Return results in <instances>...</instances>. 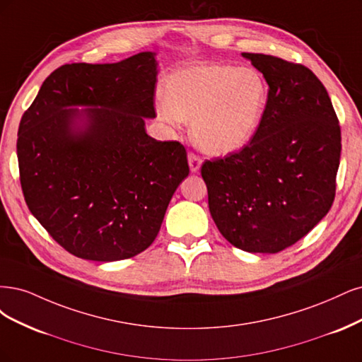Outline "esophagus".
Here are the masks:
<instances>
[{"label":"esophagus","instance_id":"34e87169","mask_svg":"<svg viewBox=\"0 0 362 362\" xmlns=\"http://www.w3.org/2000/svg\"><path fill=\"white\" fill-rule=\"evenodd\" d=\"M188 162H189V168L192 173H198V170H200L202 167V159L198 155L192 153V151H189L188 153Z\"/></svg>","mask_w":362,"mask_h":362}]
</instances>
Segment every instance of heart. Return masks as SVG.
Masks as SVG:
<instances>
[{"label":"heart","mask_w":362,"mask_h":362,"mask_svg":"<svg viewBox=\"0 0 362 362\" xmlns=\"http://www.w3.org/2000/svg\"><path fill=\"white\" fill-rule=\"evenodd\" d=\"M164 100L162 114L167 120H192L198 147L212 155H228L248 144L257 132L267 86L250 67L203 64L174 74Z\"/></svg>","instance_id":"obj_1"}]
</instances>
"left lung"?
Here are the masks:
<instances>
[{"mask_svg": "<svg viewBox=\"0 0 362 362\" xmlns=\"http://www.w3.org/2000/svg\"><path fill=\"white\" fill-rule=\"evenodd\" d=\"M266 79L267 103L247 146L206 159L209 211L231 245L283 251L317 226L335 198L341 131L328 91L308 67L243 52Z\"/></svg>", "mask_w": 362, "mask_h": 362, "instance_id": "1", "label": "left lung"}]
</instances>
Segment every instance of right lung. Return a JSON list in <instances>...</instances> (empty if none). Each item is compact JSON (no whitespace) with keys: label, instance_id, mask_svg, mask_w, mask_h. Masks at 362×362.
Wrapping results in <instances>:
<instances>
[{"label":"right lung","instance_id":"1","mask_svg":"<svg viewBox=\"0 0 362 362\" xmlns=\"http://www.w3.org/2000/svg\"><path fill=\"white\" fill-rule=\"evenodd\" d=\"M156 60L64 64L43 81L18 131L19 180L30 212L79 259L115 262L156 239L168 203L189 174L179 141H156ZM85 110L88 124L76 130Z\"/></svg>","mask_w":362,"mask_h":362}]
</instances>
